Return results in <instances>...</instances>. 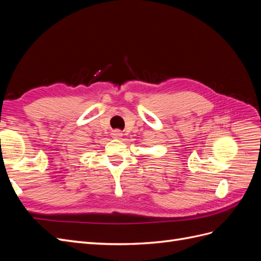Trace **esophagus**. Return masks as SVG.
I'll return each mask as SVG.
<instances>
[{"label":"esophagus","mask_w":261,"mask_h":261,"mask_svg":"<svg viewBox=\"0 0 261 261\" xmlns=\"http://www.w3.org/2000/svg\"><path fill=\"white\" fill-rule=\"evenodd\" d=\"M123 136V134L121 130H113L112 132V137L113 138H120Z\"/></svg>","instance_id":"esophagus-1"}]
</instances>
